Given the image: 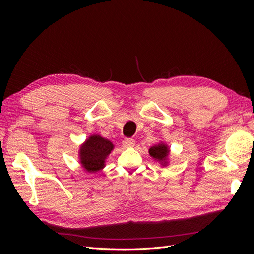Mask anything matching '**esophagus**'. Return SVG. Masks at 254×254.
Instances as JSON below:
<instances>
[{
  "label": "esophagus",
  "mask_w": 254,
  "mask_h": 254,
  "mask_svg": "<svg viewBox=\"0 0 254 254\" xmlns=\"http://www.w3.org/2000/svg\"><path fill=\"white\" fill-rule=\"evenodd\" d=\"M135 144V141L133 139H130V137H127L124 141H123V145L125 146V147H133Z\"/></svg>",
  "instance_id": "obj_1"
}]
</instances>
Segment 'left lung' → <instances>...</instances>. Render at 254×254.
Masks as SVG:
<instances>
[{
  "label": "left lung",
  "instance_id": "obj_1",
  "mask_svg": "<svg viewBox=\"0 0 254 254\" xmlns=\"http://www.w3.org/2000/svg\"><path fill=\"white\" fill-rule=\"evenodd\" d=\"M168 152H170L168 147L163 143H160L149 148V155L155 160L162 163V165H165L167 163L166 160H167Z\"/></svg>",
  "mask_w": 254,
  "mask_h": 254
}]
</instances>
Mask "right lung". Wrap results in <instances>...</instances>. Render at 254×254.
<instances>
[{"mask_svg":"<svg viewBox=\"0 0 254 254\" xmlns=\"http://www.w3.org/2000/svg\"><path fill=\"white\" fill-rule=\"evenodd\" d=\"M113 149V144L101 135H91L79 150L80 163L89 173H96L105 166V160Z\"/></svg>","mask_w":254,"mask_h":254,"instance_id":"obj_1","label":"right lung"}]
</instances>
